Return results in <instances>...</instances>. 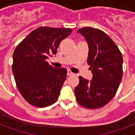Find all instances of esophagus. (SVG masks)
<instances>
[{
	"instance_id": "1",
	"label": "esophagus",
	"mask_w": 135,
	"mask_h": 135,
	"mask_svg": "<svg viewBox=\"0 0 135 135\" xmlns=\"http://www.w3.org/2000/svg\"><path fill=\"white\" fill-rule=\"evenodd\" d=\"M74 74V73L73 72H71L70 70H68L67 71V76H71V75H73Z\"/></svg>"
}]
</instances>
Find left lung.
Listing matches in <instances>:
<instances>
[{"mask_svg": "<svg viewBox=\"0 0 135 135\" xmlns=\"http://www.w3.org/2000/svg\"><path fill=\"white\" fill-rule=\"evenodd\" d=\"M88 45V64L92 74L91 80L79 77L74 89L76 100L87 109H98L115 96L123 76V56L110 37L92 27L79 28Z\"/></svg>", "mask_w": 135, "mask_h": 135, "instance_id": "obj_1", "label": "left lung"}]
</instances>
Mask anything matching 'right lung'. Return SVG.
I'll return each mask as SVG.
<instances>
[{"instance_id": "obj_1", "label": "right lung", "mask_w": 135, "mask_h": 135, "mask_svg": "<svg viewBox=\"0 0 135 135\" xmlns=\"http://www.w3.org/2000/svg\"><path fill=\"white\" fill-rule=\"evenodd\" d=\"M71 32V28L39 27L14 51L12 73L16 85L30 104L45 107L58 99L67 70L53 67L46 59L56 55L60 42Z\"/></svg>"}]
</instances>
